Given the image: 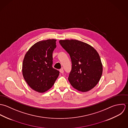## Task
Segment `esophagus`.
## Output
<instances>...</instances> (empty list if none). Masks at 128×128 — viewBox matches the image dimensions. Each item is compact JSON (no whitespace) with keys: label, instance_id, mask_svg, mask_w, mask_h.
Wrapping results in <instances>:
<instances>
[{"label":"esophagus","instance_id":"esophagus-1","mask_svg":"<svg viewBox=\"0 0 128 128\" xmlns=\"http://www.w3.org/2000/svg\"><path fill=\"white\" fill-rule=\"evenodd\" d=\"M59 71H60V72L61 73H62V74H63V73H64V70H63V69H60V70H59Z\"/></svg>","mask_w":128,"mask_h":128}]
</instances>
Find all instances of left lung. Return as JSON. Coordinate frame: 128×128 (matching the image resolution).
I'll use <instances>...</instances> for the list:
<instances>
[{
  "mask_svg": "<svg viewBox=\"0 0 128 128\" xmlns=\"http://www.w3.org/2000/svg\"><path fill=\"white\" fill-rule=\"evenodd\" d=\"M59 43L71 59L68 80L72 86L82 92L92 89L99 82L103 71L98 52L90 44L76 40H60Z\"/></svg>",
  "mask_w": 128,
  "mask_h": 128,
  "instance_id": "1",
  "label": "left lung"
}]
</instances>
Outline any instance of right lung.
I'll list each match as a JSON object with an SVG mask.
<instances>
[{
	"mask_svg": "<svg viewBox=\"0 0 128 128\" xmlns=\"http://www.w3.org/2000/svg\"><path fill=\"white\" fill-rule=\"evenodd\" d=\"M56 42V40L50 39L37 42L25 55L23 76L30 88L38 92H44L50 90L59 76V71L52 66Z\"/></svg>",
	"mask_w": 128,
	"mask_h": 128,
	"instance_id": "right-lung-1",
	"label": "right lung"
}]
</instances>
